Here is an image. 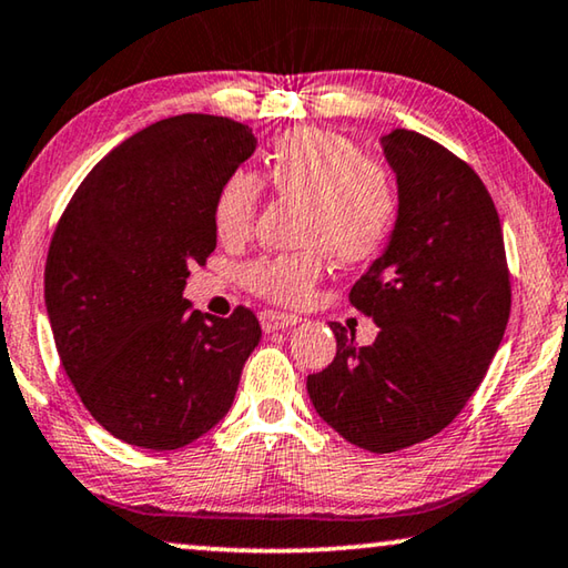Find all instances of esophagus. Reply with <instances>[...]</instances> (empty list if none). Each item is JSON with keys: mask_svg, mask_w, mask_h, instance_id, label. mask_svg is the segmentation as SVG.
<instances>
[{"mask_svg": "<svg viewBox=\"0 0 568 568\" xmlns=\"http://www.w3.org/2000/svg\"><path fill=\"white\" fill-rule=\"evenodd\" d=\"M298 316H287V313H277V311H263L260 313V323H263V331H281V328H291L298 323Z\"/></svg>", "mask_w": 568, "mask_h": 568, "instance_id": "1", "label": "esophagus"}]
</instances>
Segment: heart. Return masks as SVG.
<instances>
[{
	"label": "heart",
	"mask_w": 568,
	"mask_h": 568,
	"mask_svg": "<svg viewBox=\"0 0 568 568\" xmlns=\"http://www.w3.org/2000/svg\"><path fill=\"white\" fill-rule=\"evenodd\" d=\"M267 186L287 200L305 202L298 252H275L242 267V283L257 298L301 305L326 270V250L338 263L374 260L399 222V184L392 169L364 154L354 139L326 129L281 133L265 156V174L235 169L220 184L212 222L224 245L252 235Z\"/></svg>",
	"instance_id": "heart-1"
}]
</instances>
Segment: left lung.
<instances>
[{"instance_id":"left-lung-1","label":"left lung","mask_w":568,"mask_h":568,"mask_svg":"<svg viewBox=\"0 0 568 568\" xmlns=\"http://www.w3.org/2000/svg\"><path fill=\"white\" fill-rule=\"evenodd\" d=\"M384 154L397 171L399 222L348 293L379 333L358 346L331 323L336 356L308 376L316 412L368 453L443 432L480 386L510 316L500 220L473 166L407 129L386 133Z\"/></svg>"}]
</instances>
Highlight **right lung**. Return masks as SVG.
<instances>
[{"label":"right lung","instance_id":"add662e5","mask_svg":"<svg viewBox=\"0 0 568 568\" xmlns=\"http://www.w3.org/2000/svg\"><path fill=\"white\" fill-rule=\"evenodd\" d=\"M255 143L222 115L159 121L98 161L60 214L44 263L52 336L80 402L123 443L179 449L232 407L260 323L182 293L217 247V189Z\"/></svg>","mask_w":568,"mask_h":568}]
</instances>
